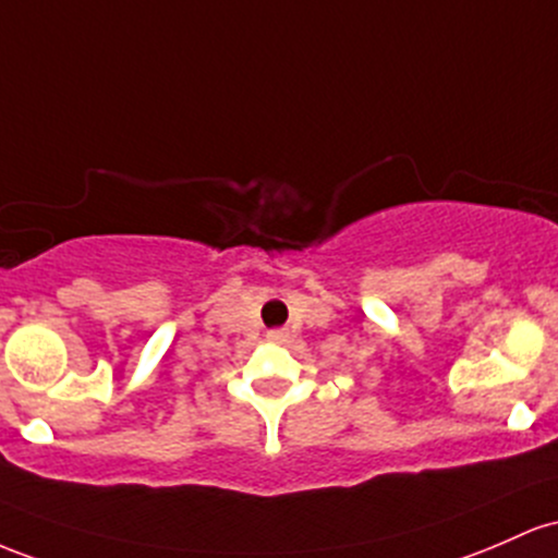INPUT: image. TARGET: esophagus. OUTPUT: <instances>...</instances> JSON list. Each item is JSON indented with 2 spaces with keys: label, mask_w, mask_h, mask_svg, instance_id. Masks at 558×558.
<instances>
[{
  "label": "esophagus",
  "mask_w": 558,
  "mask_h": 558,
  "mask_svg": "<svg viewBox=\"0 0 558 558\" xmlns=\"http://www.w3.org/2000/svg\"><path fill=\"white\" fill-rule=\"evenodd\" d=\"M287 337H290V331L287 329H268L266 331L268 342H287Z\"/></svg>",
  "instance_id": "esophagus-1"
}]
</instances>
